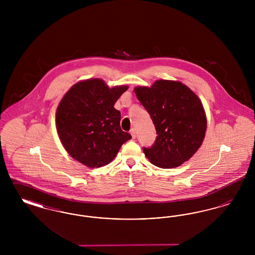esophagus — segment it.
Masks as SVG:
<instances>
[{
	"label": "esophagus",
	"instance_id": "34e87169",
	"mask_svg": "<svg viewBox=\"0 0 255 255\" xmlns=\"http://www.w3.org/2000/svg\"><path fill=\"white\" fill-rule=\"evenodd\" d=\"M130 133L132 134V137H133V138H135V129H134V128H132V129H131Z\"/></svg>",
	"mask_w": 255,
	"mask_h": 255
}]
</instances>
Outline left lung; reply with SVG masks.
I'll use <instances>...</instances> for the list:
<instances>
[{
  "instance_id": "8db88e82",
  "label": "left lung",
  "mask_w": 255,
  "mask_h": 255,
  "mask_svg": "<svg viewBox=\"0 0 255 255\" xmlns=\"http://www.w3.org/2000/svg\"><path fill=\"white\" fill-rule=\"evenodd\" d=\"M133 91L158 134L153 145L143 147L146 158L160 168L180 166L205 138L206 117L201 100L187 86L172 80H157Z\"/></svg>"
}]
</instances>
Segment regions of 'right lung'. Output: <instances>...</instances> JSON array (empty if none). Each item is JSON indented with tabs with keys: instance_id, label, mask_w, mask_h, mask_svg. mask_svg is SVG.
Returning <instances> with one entry per match:
<instances>
[{
	"instance_id": "1",
	"label": "right lung",
	"mask_w": 255,
	"mask_h": 255,
	"mask_svg": "<svg viewBox=\"0 0 255 255\" xmlns=\"http://www.w3.org/2000/svg\"><path fill=\"white\" fill-rule=\"evenodd\" d=\"M127 86L109 88L99 78L80 81L67 92L56 111V129L72 158L95 168L110 163L132 138L121 128V112L114 107Z\"/></svg>"
}]
</instances>
